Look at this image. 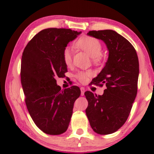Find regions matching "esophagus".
Returning <instances> with one entry per match:
<instances>
[{
    "instance_id": "obj_1",
    "label": "esophagus",
    "mask_w": 154,
    "mask_h": 154,
    "mask_svg": "<svg viewBox=\"0 0 154 154\" xmlns=\"http://www.w3.org/2000/svg\"><path fill=\"white\" fill-rule=\"evenodd\" d=\"M80 90H81V95H84L85 91V88L81 87L80 88Z\"/></svg>"
}]
</instances>
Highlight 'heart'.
Masks as SVG:
<instances>
[{
	"instance_id": "obj_1",
	"label": "heart",
	"mask_w": 154,
	"mask_h": 154,
	"mask_svg": "<svg viewBox=\"0 0 154 154\" xmlns=\"http://www.w3.org/2000/svg\"><path fill=\"white\" fill-rule=\"evenodd\" d=\"M75 45L79 48L92 58H93L94 62H98L102 59L101 51L102 44L98 39L91 36L82 37L76 42ZM63 61L66 66H69L72 63V49L66 47L63 51ZM91 75V73L86 72H79L75 75L77 78L80 82L84 83L87 80L88 77Z\"/></svg>"
}]
</instances>
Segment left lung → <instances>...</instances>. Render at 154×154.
Returning <instances> with one entry per match:
<instances>
[{"mask_svg": "<svg viewBox=\"0 0 154 154\" xmlns=\"http://www.w3.org/2000/svg\"><path fill=\"white\" fill-rule=\"evenodd\" d=\"M88 35L102 40L109 59L92 84L106 88L102 95L86 91L85 113L93 131L109 135L117 131L128 119L137 92L139 61L135 48L126 38L111 29L90 31Z\"/></svg>", "mask_w": 154, "mask_h": 154, "instance_id": "1", "label": "left lung"}]
</instances>
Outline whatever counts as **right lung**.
I'll return each instance as SVG.
<instances>
[{
    "mask_svg": "<svg viewBox=\"0 0 154 154\" xmlns=\"http://www.w3.org/2000/svg\"><path fill=\"white\" fill-rule=\"evenodd\" d=\"M80 33L64 28L45 29L23 51L20 75L26 108L36 126L48 135L66 131L74 103L80 95L77 86L63 91L56 79L67 72L63 51Z\"/></svg>",
    "mask_w": 154,
    "mask_h": 154,
    "instance_id": "1",
    "label": "right lung"
}]
</instances>
